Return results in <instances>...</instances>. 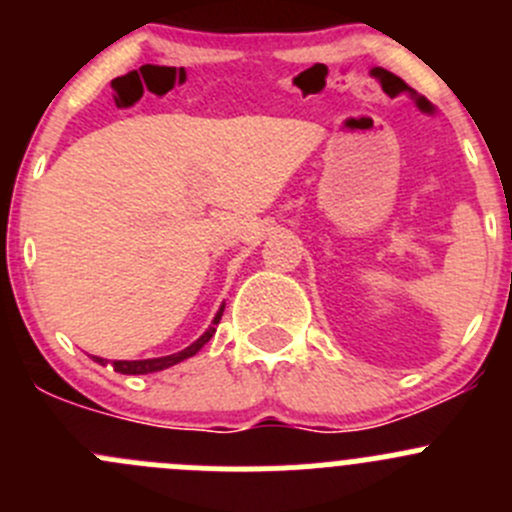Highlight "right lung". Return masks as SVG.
<instances>
[{
    "label": "right lung",
    "instance_id": "obj_1",
    "mask_svg": "<svg viewBox=\"0 0 512 512\" xmlns=\"http://www.w3.org/2000/svg\"><path fill=\"white\" fill-rule=\"evenodd\" d=\"M220 317H223V307H220V312L215 314L213 319V327L208 329V332L203 334V337L198 339V342L190 344L188 349H183V352L178 354H170V356H160V359H141V361H111L113 371H118V374H153V371H160V369H168V366L178 364V361L183 359H190L193 354H198L200 349L205 347V344L210 342V337L215 334V324L220 322ZM94 361H98L101 366H106L108 361L101 359V356H94Z\"/></svg>",
    "mask_w": 512,
    "mask_h": 512
}]
</instances>
